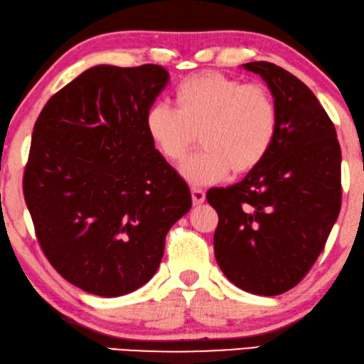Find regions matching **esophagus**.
<instances>
[{"label": "esophagus", "instance_id": "34e87169", "mask_svg": "<svg viewBox=\"0 0 364 364\" xmlns=\"http://www.w3.org/2000/svg\"><path fill=\"white\" fill-rule=\"evenodd\" d=\"M191 196H193V203L198 206V204L204 203V199H206V193H204L203 189H199V188H193L191 189Z\"/></svg>", "mask_w": 364, "mask_h": 364}]
</instances>
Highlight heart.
Returning <instances> with one entry per match:
<instances>
[{
	"instance_id": "b5f03b06",
	"label": "heart",
	"mask_w": 364,
	"mask_h": 364,
	"mask_svg": "<svg viewBox=\"0 0 364 364\" xmlns=\"http://www.w3.org/2000/svg\"><path fill=\"white\" fill-rule=\"evenodd\" d=\"M175 100L176 107L156 102L148 109L146 133L170 163L181 161L199 135L203 150L181 165L194 186L254 170L277 135V105L262 85L203 73L181 82Z\"/></svg>"
}]
</instances>
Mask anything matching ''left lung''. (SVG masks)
I'll list each match as a JSON object with an SVG mask.
<instances>
[{
  "label": "left lung",
  "instance_id": "left-lung-1",
  "mask_svg": "<svg viewBox=\"0 0 364 364\" xmlns=\"http://www.w3.org/2000/svg\"><path fill=\"white\" fill-rule=\"evenodd\" d=\"M242 68L267 84L279 129L254 170L208 191L219 214L214 255L235 287L280 295L305 277L336 223L341 150L330 117L304 82L265 60Z\"/></svg>",
  "mask_w": 364,
  "mask_h": 364
}]
</instances>
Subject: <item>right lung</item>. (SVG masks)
I'll list each match as a JSON object with an SVG mask.
<instances>
[{"instance_id": "add662e5", "label": "right lung", "mask_w": 364, "mask_h": 364, "mask_svg": "<svg viewBox=\"0 0 364 364\" xmlns=\"http://www.w3.org/2000/svg\"><path fill=\"white\" fill-rule=\"evenodd\" d=\"M170 74L161 65H94L49 99L36 120L24 199L46 257L100 296L140 289L191 193L146 133Z\"/></svg>"}]
</instances>
